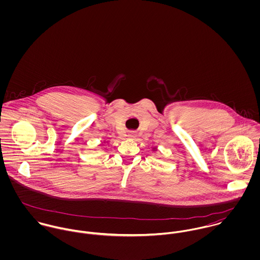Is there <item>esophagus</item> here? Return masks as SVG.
Returning a JSON list of instances; mask_svg holds the SVG:
<instances>
[{"label": "esophagus", "instance_id": "obj_1", "mask_svg": "<svg viewBox=\"0 0 260 260\" xmlns=\"http://www.w3.org/2000/svg\"><path fill=\"white\" fill-rule=\"evenodd\" d=\"M129 137H131V138H132V137H135V135H134V134H130V135H129Z\"/></svg>", "mask_w": 260, "mask_h": 260}]
</instances>
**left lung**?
Instances as JSON below:
<instances>
[{
	"label": "left lung",
	"mask_w": 260,
	"mask_h": 260,
	"mask_svg": "<svg viewBox=\"0 0 260 260\" xmlns=\"http://www.w3.org/2000/svg\"><path fill=\"white\" fill-rule=\"evenodd\" d=\"M152 150H153V151H156V150H157V148H156V147H155V148H153V149H152Z\"/></svg>",
	"instance_id": "left-lung-1"
}]
</instances>
